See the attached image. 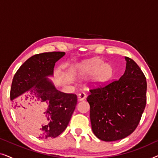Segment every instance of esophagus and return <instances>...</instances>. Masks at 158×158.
<instances>
[{
	"label": "esophagus",
	"instance_id": "esophagus-1",
	"mask_svg": "<svg viewBox=\"0 0 158 158\" xmlns=\"http://www.w3.org/2000/svg\"><path fill=\"white\" fill-rule=\"evenodd\" d=\"M85 98H86V94H85V93L82 92L78 95V100L79 101H83V100H84V99H85Z\"/></svg>",
	"mask_w": 158,
	"mask_h": 158
}]
</instances>
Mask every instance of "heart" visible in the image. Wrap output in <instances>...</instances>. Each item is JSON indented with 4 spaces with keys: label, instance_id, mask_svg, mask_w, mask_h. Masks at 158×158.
<instances>
[{
    "label": "heart",
    "instance_id": "1",
    "mask_svg": "<svg viewBox=\"0 0 158 158\" xmlns=\"http://www.w3.org/2000/svg\"><path fill=\"white\" fill-rule=\"evenodd\" d=\"M81 75L83 77L92 75L91 83L94 86L101 85L111 79L113 75V70L109 64L99 58L87 60L81 64Z\"/></svg>",
    "mask_w": 158,
    "mask_h": 158
}]
</instances>
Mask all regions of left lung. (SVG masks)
Here are the masks:
<instances>
[{"label": "left lung", "mask_w": 158, "mask_h": 158, "mask_svg": "<svg viewBox=\"0 0 158 158\" xmlns=\"http://www.w3.org/2000/svg\"><path fill=\"white\" fill-rule=\"evenodd\" d=\"M125 60L126 70L119 80L92 88L87 97L93 132L105 142L131 135L146 106V77L133 60L127 57Z\"/></svg>", "instance_id": "left-lung-1"}]
</instances>
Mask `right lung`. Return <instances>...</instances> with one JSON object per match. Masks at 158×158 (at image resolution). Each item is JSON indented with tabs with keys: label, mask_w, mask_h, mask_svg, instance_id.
<instances>
[{
	"label": "right lung",
	"mask_w": 158,
	"mask_h": 158,
	"mask_svg": "<svg viewBox=\"0 0 158 158\" xmlns=\"http://www.w3.org/2000/svg\"><path fill=\"white\" fill-rule=\"evenodd\" d=\"M64 52L37 54L21 65L13 78L10 100L19 121L41 139L55 138L63 132L77 104V96L57 90L46 77L53 75L55 62Z\"/></svg>",
	"instance_id": "right-lung-1"
}]
</instances>
